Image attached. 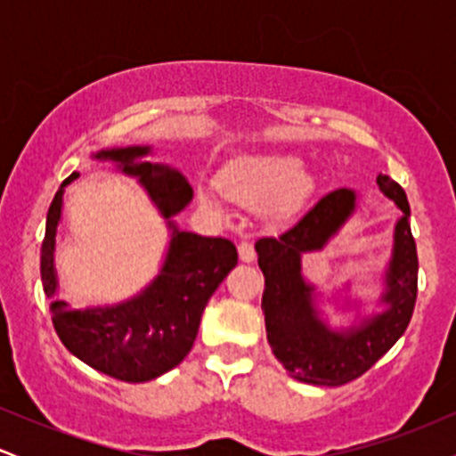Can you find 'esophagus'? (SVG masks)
<instances>
[{
  "label": "esophagus",
  "mask_w": 456,
  "mask_h": 456,
  "mask_svg": "<svg viewBox=\"0 0 456 456\" xmlns=\"http://www.w3.org/2000/svg\"><path fill=\"white\" fill-rule=\"evenodd\" d=\"M238 253H240V259L246 261V264H250V261H255V246L253 242H248V240H242V242L238 244Z\"/></svg>",
  "instance_id": "obj_1"
}]
</instances>
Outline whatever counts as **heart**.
Instances as JSON below:
<instances>
[{
  "label": "heart",
  "mask_w": 456,
  "mask_h": 456,
  "mask_svg": "<svg viewBox=\"0 0 456 456\" xmlns=\"http://www.w3.org/2000/svg\"><path fill=\"white\" fill-rule=\"evenodd\" d=\"M218 188L229 201L244 208L272 203L274 212L289 214L306 201L313 191V177L302 171V160L289 154H261L233 160L218 175ZM218 191L199 188V201L218 208Z\"/></svg>",
  "instance_id": "b5f03b06"
}]
</instances>
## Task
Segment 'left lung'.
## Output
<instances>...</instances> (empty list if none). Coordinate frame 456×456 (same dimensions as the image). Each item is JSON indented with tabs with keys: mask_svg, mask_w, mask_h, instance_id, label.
I'll return each mask as SVG.
<instances>
[{
	"mask_svg": "<svg viewBox=\"0 0 456 456\" xmlns=\"http://www.w3.org/2000/svg\"><path fill=\"white\" fill-rule=\"evenodd\" d=\"M378 184L403 212L395 229V255L386 272L384 302L388 311L370 317L349 332H332L317 319L311 291L302 279L300 255L319 250L341 229L355 208V195L337 188L319 197L294 224L279 235L255 244L265 287L261 308L268 343L279 362L297 381L315 386H343L364 375L410 326L418 294V253L410 227L405 191L388 175Z\"/></svg>",
	"mask_w": 456,
	"mask_h": 456,
	"instance_id": "1",
	"label": "left lung"
}]
</instances>
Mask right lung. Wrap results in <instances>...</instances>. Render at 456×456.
Wrapping results in <instances>:
<instances>
[{"instance_id": "1", "label": "right lung", "mask_w": 456, "mask_h": 456, "mask_svg": "<svg viewBox=\"0 0 456 456\" xmlns=\"http://www.w3.org/2000/svg\"><path fill=\"white\" fill-rule=\"evenodd\" d=\"M150 148L98 151L96 159L119 162L124 174L137 175L162 216L182 212L192 199L186 177L169 167L141 162ZM78 174L66 177L46 214V232L40 255V274L46 296L55 294L53 250L57 223L61 216L64 186ZM171 235L169 253L160 274L143 294L118 306L70 311L66 302H51L57 337L78 360L92 369L128 384H141L177 366L191 352L199 332L203 308L224 276L238 264L232 240L201 238L177 232Z\"/></svg>"}]
</instances>
